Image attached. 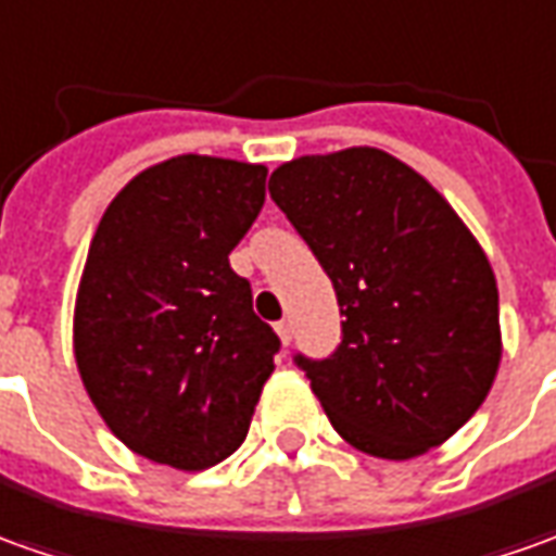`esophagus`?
Segmentation results:
<instances>
[{
    "instance_id": "1",
    "label": "esophagus",
    "mask_w": 556,
    "mask_h": 556,
    "mask_svg": "<svg viewBox=\"0 0 556 556\" xmlns=\"http://www.w3.org/2000/svg\"><path fill=\"white\" fill-rule=\"evenodd\" d=\"M277 334H279V341L289 346V341H292V323H289V319H279Z\"/></svg>"
}]
</instances>
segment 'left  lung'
I'll use <instances>...</instances> for the list:
<instances>
[{
    "instance_id": "obj_1",
    "label": "left lung",
    "mask_w": 556,
    "mask_h": 556,
    "mask_svg": "<svg viewBox=\"0 0 556 556\" xmlns=\"http://www.w3.org/2000/svg\"><path fill=\"white\" fill-rule=\"evenodd\" d=\"M267 188L338 294V350L294 356L338 435L380 459L447 441L502 358L496 277L471 230L417 169L365 146L294 157Z\"/></svg>"
}]
</instances>
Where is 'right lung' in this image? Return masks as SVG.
Here are the masks:
<instances>
[{"mask_svg":"<svg viewBox=\"0 0 556 556\" xmlns=\"http://www.w3.org/2000/svg\"><path fill=\"white\" fill-rule=\"evenodd\" d=\"M267 167L179 154L118 191L75 298V362L115 435L200 471L243 444L279 338L230 270L264 206Z\"/></svg>","mask_w":556,"mask_h":556,"instance_id":"1","label":"right lung"}]
</instances>
